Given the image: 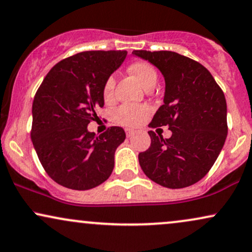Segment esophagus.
<instances>
[{"label":"esophagus","instance_id":"34e87169","mask_svg":"<svg viewBox=\"0 0 252 252\" xmlns=\"http://www.w3.org/2000/svg\"><path fill=\"white\" fill-rule=\"evenodd\" d=\"M135 134V132L133 131V129H129V128H127L126 129V135H127V138H132L133 135Z\"/></svg>","mask_w":252,"mask_h":252}]
</instances>
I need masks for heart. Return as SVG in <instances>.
I'll return each mask as SVG.
<instances>
[{
    "mask_svg": "<svg viewBox=\"0 0 252 252\" xmlns=\"http://www.w3.org/2000/svg\"><path fill=\"white\" fill-rule=\"evenodd\" d=\"M128 72L138 80L139 84L145 90L152 86H155L158 79L157 71L150 63L144 61H138L132 63L128 66ZM114 86H116V78L114 76H110L104 84L102 89V95L106 101L113 99ZM148 108L146 106H134V105H121L118 110L114 112V120L117 124L127 127H134L140 125L144 121L145 117L147 116Z\"/></svg>",
    "mask_w": 252,
    "mask_h": 252,
    "instance_id": "heart-1",
    "label": "heart"
}]
</instances>
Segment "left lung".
Segmentation results:
<instances>
[{"instance_id":"8db88e82","label":"left lung","mask_w":252,"mask_h":252,"mask_svg":"<svg viewBox=\"0 0 252 252\" xmlns=\"http://www.w3.org/2000/svg\"><path fill=\"white\" fill-rule=\"evenodd\" d=\"M157 66L164 78L163 105L151 126H169L163 139L148 132L151 146L139 163L152 181L179 189L194 185L209 172L226 139V101L212 73L197 62L173 51L134 50Z\"/></svg>"}]
</instances>
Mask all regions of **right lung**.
Returning <instances> with one entry per match:
<instances>
[{
	"instance_id": "1",
	"label": "right lung",
	"mask_w": 252,
	"mask_h": 252,
	"mask_svg": "<svg viewBox=\"0 0 252 252\" xmlns=\"http://www.w3.org/2000/svg\"><path fill=\"white\" fill-rule=\"evenodd\" d=\"M127 51H85L49 71L32 102L31 140L49 176L63 187L88 190L110 178L114 153L125 140L121 127L100 135L90 121L104 107L102 89Z\"/></svg>"
}]
</instances>
